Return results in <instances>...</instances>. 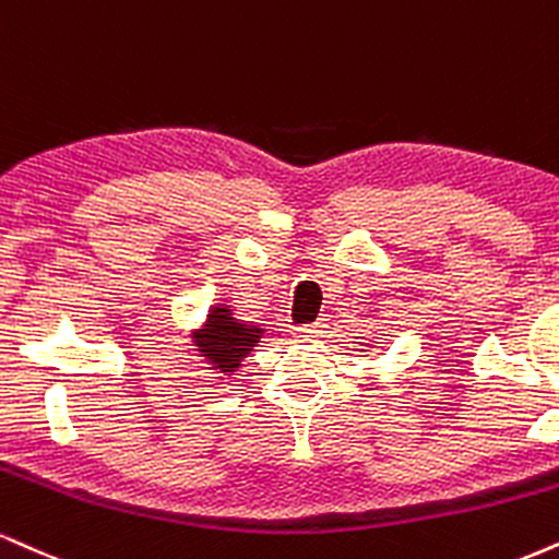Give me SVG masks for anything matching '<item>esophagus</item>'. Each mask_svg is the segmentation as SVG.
Wrapping results in <instances>:
<instances>
[{"label": "esophagus", "mask_w": 559, "mask_h": 559, "mask_svg": "<svg viewBox=\"0 0 559 559\" xmlns=\"http://www.w3.org/2000/svg\"><path fill=\"white\" fill-rule=\"evenodd\" d=\"M320 333H322V325H305V328H297V331H294L297 338H318Z\"/></svg>", "instance_id": "esophagus-1"}]
</instances>
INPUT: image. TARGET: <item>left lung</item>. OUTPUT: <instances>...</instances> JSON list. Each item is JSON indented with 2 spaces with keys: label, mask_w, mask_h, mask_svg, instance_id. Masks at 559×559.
Instances as JSON below:
<instances>
[{
  "label": "left lung",
  "mask_w": 559,
  "mask_h": 559,
  "mask_svg": "<svg viewBox=\"0 0 559 559\" xmlns=\"http://www.w3.org/2000/svg\"><path fill=\"white\" fill-rule=\"evenodd\" d=\"M367 348H374V346H369V344H367Z\"/></svg>",
  "instance_id": "8db88e82"
}]
</instances>
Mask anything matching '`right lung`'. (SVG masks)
Wrapping results in <instances>:
<instances>
[{
  "mask_svg": "<svg viewBox=\"0 0 559 559\" xmlns=\"http://www.w3.org/2000/svg\"><path fill=\"white\" fill-rule=\"evenodd\" d=\"M262 335L265 328L241 320L237 309L221 299L207 307L205 320L190 333V346H194L192 352L203 359L205 369L215 374V382H224L239 372L245 356L254 352Z\"/></svg>",
  "mask_w": 559,
  "mask_h": 559,
  "instance_id": "right-lung-1",
  "label": "right lung"
}]
</instances>
